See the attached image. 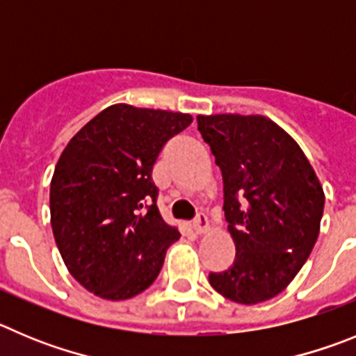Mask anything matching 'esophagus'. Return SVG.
<instances>
[{
    "label": "esophagus",
    "instance_id": "esophagus-1",
    "mask_svg": "<svg viewBox=\"0 0 356 356\" xmlns=\"http://www.w3.org/2000/svg\"><path fill=\"white\" fill-rule=\"evenodd\" d=\"M193 229L197 234H206L209 230V220L204 213H198L193 220Z\"/></svg>",
    "mask_w": 356,
    "mask_h": 356
}]
</instances>
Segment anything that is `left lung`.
<instances>
[{
    "instance_id": "1",
    "label": "left lung",
    "mask_w": 356,
    "mask_h": 356,
    "mask_svg": "<svg viewBox=\"0 0 356 356\" xmlns=\"http://www.w3.org/2000/svg\"><path fill=\"white\" fill-rule=\"evenodd\" d=\"M223 177L236 245L229 270L209 273L227 300L255 305L289 286L319 236L325 191L296 140L264 115H198Z\"/></svg>"
}]
</instances>
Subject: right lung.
Here are the masks:
<instances>
[{"label":"right lung","instance_id":"obj_1","mask_svg":"<svg viewBox=\"0 0 356 356\" xmlns=\"http://www.w3.org/2000/svg\"><path fill=\"white\" fill-rule=\"evenodd\" d=\"M190 113L111 104L63 149L51 179L54 241L67 270L104 300H127L156 280L181 238L159 214L150 174Z\"/></svg>","mask_w":356,"mask_h":356}]
</instances>
